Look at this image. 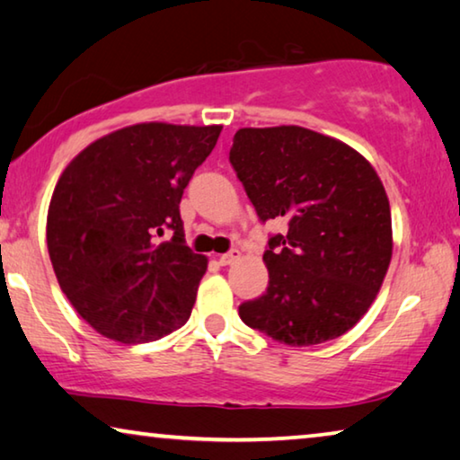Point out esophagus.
Returning a JSON list of instances; mask_svg holds the SVG:
<instances>
[{"label":"esophagus","instance_id":"esophagus-1","mask_svg":"<svg viewBox=\"0 0 460 460\" xmlns=\"http://www.w3.org/2000/svg\"><path fill=\"white\" fill-rule=\"evenodd\" d=\"M238 257H240V251L238 249H232L230 252H224L222 257H220V265H232V263H234V261H238Z\"/></svg>","mask_w":460,"mask_h":460}]
</instances>
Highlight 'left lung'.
Instances as JSON below:
<instances>
[{
	"label": "left lung",
	"instance_id": "1",
	"mask_svg": "<svg viewBox=\"0 0 460 460\" xmlns=\"http://www.w3.org/2000/svg\"><path fill=\"white\" fill-rule=\"evenodd\" d=\"M230 164L259 220L288 226L267 243V292L240 304V319L294 348L343 335L368 313L393 257L376 171L343 141L298 125L238 129Z\"/></svg>",
	"mask_w": 460,
	"mask_h": 460
}]
</instances>
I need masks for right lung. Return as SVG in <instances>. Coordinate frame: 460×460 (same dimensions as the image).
<instances>
[{"instance_id": "right-lung-1", "label": "right lung", "mask_w": 460, "mask_h": 460, "mask_svg": "<svg viewBox=\"0 0 460 460\" xmlns=\"http://www.w3.org/2000/svg\"><path fill=\"white\" fill-rule=\"evenodd\" d=\"M222 125L139 123L69 162L47 214L55 275L98 333L147 343L189 321L208 259L185 244L179 203ZM173 234L160 243L158 235Z\"/></svg>"}]
</instances>
